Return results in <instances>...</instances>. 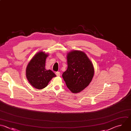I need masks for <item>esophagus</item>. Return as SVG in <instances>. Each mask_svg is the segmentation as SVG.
Here are the masks:
<instances>
[{
	"label": "esophagus",
	"mask_w": 131,
	"mask_h": 131,
	"mask_svg": "<svg viewBox=\"0 0 131 131\" xmlns=\"http://www.w3.org/2000/svg\"><path fill=\"white\" fill-rule=\"evenodd\" d=\"M55 74L57 76H60V73L59 72H56L55 73Z\"/></svg>",
	"instance_id": "1"
}]
</instances>
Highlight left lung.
<instances>
[{
	"instance_id": "obj_1",
	"label": "left lung",
	"mask_w": 131,
	"mask_h": 131,
	"mask_svg": "<svg viewBox=\"0 0 131 131\" xmlns=\"http://www.w3.org/2000/svg\"><path fill=\"white\" fill-rule=\"evenodd\" d=\"M67 55L68 69L62 76L68 89L77 93L92 81L94 74L93 65L83 52L75 50Z\"/></svg>"
}]
</instances>
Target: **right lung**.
Masks as SVG:
<instances>
[{
  "label": "right lung",
  "instance_id": "right-lung-1",
  "mask_svg": "<svg viewBox=\"0 0 131 131\" xmlns=\"http://www.w3.org/2000/svg\"><path fill=\"white\" fill-rule=\"evenodd\" d=\"M48 56L43 52L37 53L31 60L26 69V76L30 83L37 89L46 87L56 75L51 70L45 69L46 58Z\"/></svg>",
  "mask_w": 131,
  "mask_h": 131
}]
</instances>
